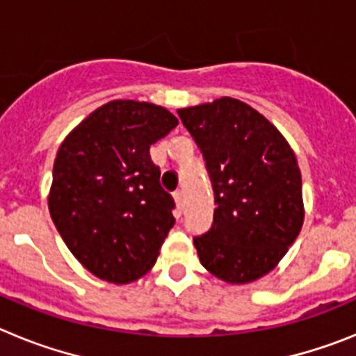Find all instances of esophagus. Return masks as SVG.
Instances as JSON below:
<instances>
[{"instance_id": "obj_1", "label": "esophagus", "mask_w": 356, "mask_h": 356, "mask_svg": "<svg viewBox=\"0 0 356 356\" xmlns=\"http://www.w3.org/2000/svg\"><path fill=\"white\" fill-rule=\"evenodd\" d=\"M175 201H176V205H178V209L184 207V191H181V188L175 191Z\"/></svg>"}]
</instances>
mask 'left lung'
<instances>
[{
    "label": "left lung",
    "mask_w": 356,
    "mask_h": 356,
    "mask_svg": "<svg viewBox=\"0 0 356 356\" xmlns=\"http://www.w3.org/2000/svg\"><path fill=\"white\" fill-rule=\"evenodd\" d=\"M178 115L203 153L213 191L212 226L194 237L200 262L228 284L267 275L303 225L291 146L262 114L232 97Z\"/></svg>",
    "instance_id": "obj_1"
}]
</instances>
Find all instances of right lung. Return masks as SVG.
Returning a JSON list of instances; mask_svg holds the SVG:
<instances>
[{
  "mask_svg": "<svg viewBox=\"0 0 356 356\" xmlns=\"http://www.w3.org/2000/svg\"><path fill=\"white\" fill-rule=\"evenodd\" d=\"M176 124L162 106L118 99L80 122L56 153L49 213L97 278L128 284L156 262L176 205L149 146Z\"/></svg>",
  "mask_w": 356,
  "mask_h": 356,
  "instance_id": "add662e5",
  "label": "right lung"
}]
</instances>
